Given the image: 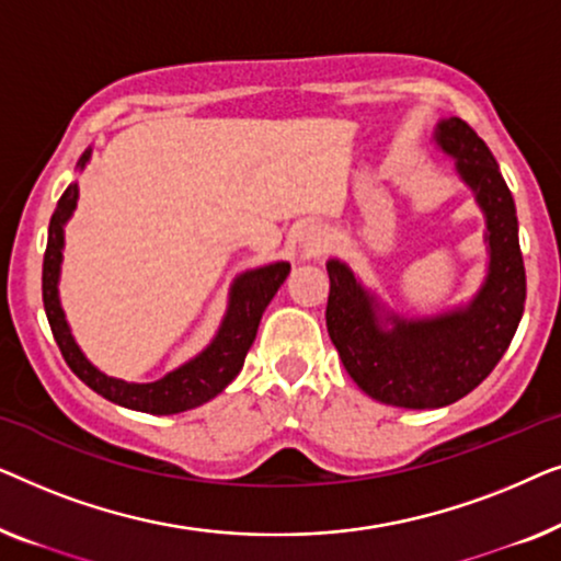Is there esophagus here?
Listing matches in <instances>:
<instances>
[{
  "label": "esophagus",
  "instance_id": "obj_1",
  "mask_svg": "<svg viewBox=\"0 0 561 561\" xmlns=\"http://www.w3.org/2000/svg\"><path fill=\"white\" fill-rule=\"evenodd\" d=\"M327 234L321 232V229H309L301 240H298V250H301V257L309 260V257H319L321 252L327 250Z\"/></svg>",
  "mask_w": 561,
  "mask_h": 561
}]
</instances>
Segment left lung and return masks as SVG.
Masks as SVG:
<instances>
[{
  "label": "left lung",
  "instance_id": "left-lung-1",
  "mask_svg": "<svg viewBox=\"0 0 561 561\" xmlns=\"http://www.w3.org/2000/svg\"><path fill=\"white\" fill-rule=\"evenodd\" d=\"M436 142L457 158L488 217L490 273L465 311L436 319L380 324L378 304L340 260H329L327 329L344 370L375 401L398 409H442L472 393L508 350L524 317L526 267L518 244L516 204L485 140L451 117Z\"/></svg>",
  "mask_w": 561,
  "mask_h": 561
}]
</instances>
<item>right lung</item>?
<instances>
[{"mask_svg": "<svg viewBox=\"0 0 561 561\" xmlns=\"http://www.w3.org/2000/svg\"><path fill=\"white\" fill-rule=\"evenodd\" d=\"M89 160V150L83 152L79 165ZM76 196L79 188L71 183L64 191V196L58 198L56 211L50 217L48 227V248L43 255V306L45 317H48L53 340H56L60 355H64L66 365L79 375V380L87 382L91 390H96L99 396H104L106 401L125 405L133 411L145 413H181L188 409H196L221 393L229 382L237 378V373L242 370L248 350L252 347L257 334L260 317H263L265 306L271 304L275 290L280 288V283L286 280L290 271L288 263H275L257 267L237 278L232 288V298H229L227 317L221 321V329L209 347L202 355L191 359L179 370L168 373L165 378L156 382H125L110 375L99 373L87 357L81 355V350L76 347L71 332L64 319L58 304V271H60V248H64V225L71 217Z\"/></svg>", "mask_w": 561, "mask_h": 561, "instance_id": "1", "label": "right lung"}]
</instances>
